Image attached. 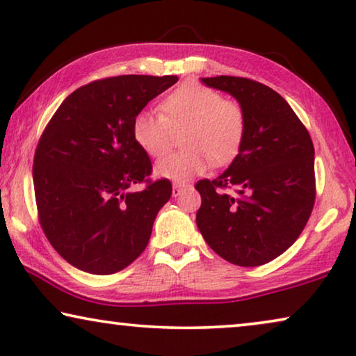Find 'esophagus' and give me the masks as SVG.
Wrapping results in <instances>:
<instances>
[{"mask_svg": "<svg viewBox=\"0 0 356 356\" xmlns=\"http://www.w3.org/2000/svg\"><path fill=\"white\" fill-rule=\"evenodd\" d=\"M186 188H188V184H184V183H173V196L175 197L179 196V194H181Z\"/></svg>", "mask_w": 356, "mask_h": 356, "instance_id": "obj_1", "label": "esophagus"}]
</instances>
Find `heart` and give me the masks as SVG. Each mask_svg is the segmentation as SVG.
Returning <instances> with one entry per match:
<instances>
[{
	"instance_id": "obj_1",
	"label": "heart",
	"mask_w": 356,
	"mask_h": 356,
	"mask_svg": "<svg viewBox=\"0 0 356 356\" xmlns=\"http://www.w3.org/2000/svg\"><path fill=\"white\" fill-rule=\"evenodd\" d=\"M159 108L160 115L144 110L133 120V138L149 157H163L179 134L183 150L160 160L157 177L188 181L206 172L209 162L227 165L240 152L246 136L240 102L199 82H184L163 97Z\"/></svg>"
}]
</instances>
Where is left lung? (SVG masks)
<instances>
[{"label": "left lung", "instance_id": "8db88e82", "mask_svg": "<svg viewBox=\"0 0 356 356\" xmlns=\"http://www.w3.org/2000/svg\"><path fill=\"white\" fill-rule=\"evenodd\" d=\"M246 113V136L230 167L201 179L196 223L218 256L243 267L270 262L296 241L316 199L314 147L284 97L246 77H202Z\"/></svg>", "mask_w": 356, "mask_h": 356}]
</instances>
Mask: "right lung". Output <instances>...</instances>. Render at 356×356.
Masks as SVG:
<instances>
[{
    "label": "right lung",
    "instance_id": "add662e5",
    "mask_svg": "<svg viewBox=\"0 0 356 356\" xmlns=\"http://www.w3.org/2000/svg\"><path fill=\"white\" fill-rule=\"evenodd\" d=\"M177 76H115L66 97L33 157L42 230L63 259L95 275L123 270L147 246L172 183L150 179L152 163L136 144L133 120ZM144 182L143 192L127 191Z\"/></svg>",
    "mask_w": 356,
    "mask_h": 356
}]
</instances>
